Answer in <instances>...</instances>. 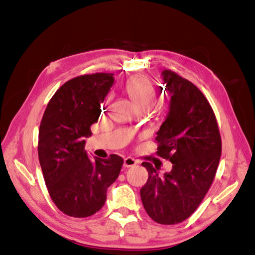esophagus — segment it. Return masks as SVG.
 Here are the masks:
<instances>
[{
  "label": "esophagus",
  "mask_w": 255,
  "mask_h": 255,
  "mask_svg": "<svg viewBox=\"0 0 255 255\" xmlns=\"http://www.w3.org/2000/svg\"><path fill=\"white\" fill-rule=\"evenodd\" d=\"M137 163H138V161L133 157H126L125 163H123V166H125L126 168H129V167H134Z\"/></svg>",
  "instance_id": "obj_1"
}]
</instances>
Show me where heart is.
Wrapping results in <instances>:
<instances>
[{
	"mask_svg": "<svg viewBox=\"0 0 255 255\" xmlns=\"http://www.w3.org/2000/svg\"><path fill=\"white\" fill-rule=\"evenodd\" d=\"M125 89L139 110H150L156 102V88L153 83L143 75H136L128 79L125 84Z\"/></svg>",
	"mask_w": 255,
	"mask_h": 255,
	"instance_id": "b5f03b06",
	"label": "heart"
}]
</instances>
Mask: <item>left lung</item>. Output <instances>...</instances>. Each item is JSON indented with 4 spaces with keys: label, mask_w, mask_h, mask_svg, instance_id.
<instances>
[{
    "label": "left lung",
    "mask_w": 255,
    "mask_h": 255,
    "mask_svg": "<svg viewBox=\"0 0 255 255\" xmlns=\"http://www.w3.org/2000/svg\"><path fill=\"white\" fill-rule=\"evenodd\" d=\"M163 75L171 101L155 138L156 154L173 166L160 177L152 164L142 163L149 177L140 197L154 221L176 225L190 217L210 189L221 155V136L212 106L199 88L171 70Z\"/></svg>",
    "instance_id": "obj_1"
}]
</instances>
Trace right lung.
Returning a JSON list of instances; mask_svg holds the SVG:
<instances>
[{
    "label": "right lung",
    "instance_id": "obj_1",
    "mask_svg": "<svg viewBox=\"0 0 255 255\" xmlns=\"http://www.w3.org/2000/svg\"><path fill=\"white\" fill-rule=\"evenodd\" d=\"M114 73L83 74L66 82L44 111L38 136V156L52 201L60 212L86 218L100 211L106 191L117 180L122 157L89 158L85 137L101 115Z\"/></svg>",
    "mask_w": 255,
    "mask_h": 255
}]
</instances>
